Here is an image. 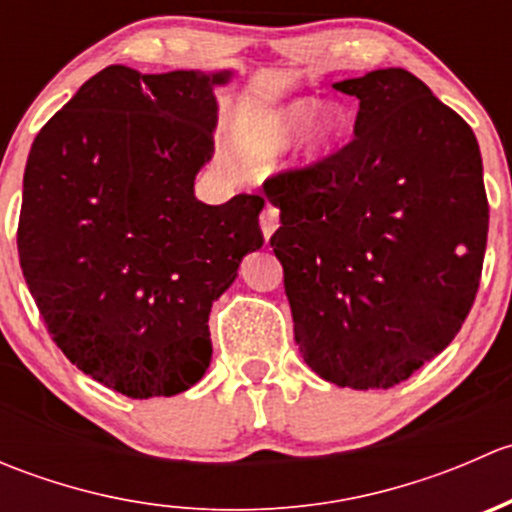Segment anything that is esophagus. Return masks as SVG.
<instances>
[{
	"mask_svg": "<svg viewBox=\"0 0 512 512\" xmlns=\"http://www.w3.org/2000/svg\"><path fill=\"white\" fill-rule=\"evenodd\" d=\"M260 227H262V235H265V240H270L272 232H275L277 227H280V210H277L275 205H267V208L262 210Z\"/></svg>",
	"mask_w": 512,
	"mask_h": 512,
	"instance_id": "esophagus-1",
	"label": "esophagus"
}]
</instances>
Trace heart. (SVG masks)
<instances>
[{
	"label": "heart",
	"mask_w": 512,
	"mask_h": 512,
	"mask_svg": "<svg viewBox=\"0 0 512 512\" xmlns=\"http://www.w3.org/2000/svg\"><path fill=\"white\" fill-rule=\"evenodd\" d=\"M309 103L307 101H294L289 106L277 108V111L267 113L265 118H260L255 128V141L262 151H280L292 141L294 133L299 131L304 121L309 116ZM342 131V116H339L334 108H324L312 123H309V131L304 136V151L309 156H319V153L327 151L334 143V138Z\"/></svg>",
	"instance_id": "heart-1"
}]
</instances>
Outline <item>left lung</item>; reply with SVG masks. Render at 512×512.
Returning <instances> with one entry per match:
<instances>
[{
	"mask_svg": "<svg viewBox=\"0 0 512 512\" xmlns=\"http://www.w3.org/2000/svg\"><path fill=\"white\" fill-rule=\"evenodd\" d=\"M359 98L337 153L265 180L294 339L322 379L391 389L441 354L483 272L488 198L471 126L406 69L334 84Z\"/></svg>",
	"mask_w": 512,
	"mask_h": 512,
	"instance_id": "obj_1",
	"label": "left lung"
}]
</instances>
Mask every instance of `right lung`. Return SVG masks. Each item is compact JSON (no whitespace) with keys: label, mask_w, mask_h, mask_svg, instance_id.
<instances>
[{"label":"right lung","mask_w":512,"mask_h":512,"mask_svg":"<svg viewBox=\"0 0 512 512\" xmlns=\"http://www.w3.org/2000/svg\"><path fill=\"white\" fill-rule=\"evenodd\" d=\"M230 71L106 66L46 121L24 170L17 247L56 347L131 399L175 396L213 356L208 314L260 250L262 195L195 198Z\"/></svg>","instance_id":"right-lung-1"}]
</instances>
